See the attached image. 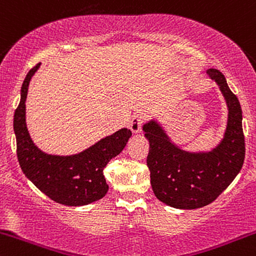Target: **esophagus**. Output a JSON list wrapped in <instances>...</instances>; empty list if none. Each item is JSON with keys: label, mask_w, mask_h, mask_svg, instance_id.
<instances>
[{"label": "esophagus", "mask_w": 256, "mask_h": 256, "mask_svg": "<svg viewBox=\"0 0 256 256\" xmlns=\"http://www.w3.org/2000/svg\"><path fill=\"white\" fill-rule=\"evenodd\" d=\"M143 122H144V120H143L142 115H138V114L134 115V116L131 118V120H130V125H128V126H130V130L132 131L134 134L141 132Z\"/></svg>", "instance_id": "esophagus-1"}]
</instances>
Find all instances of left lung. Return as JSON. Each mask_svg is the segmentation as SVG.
<instances>
[{
    "instance_id": "8db88e82",
    "label": "left lung",
    "mask_w": 256,
    "mask_h": 256,
    "mask_svg": "<svg viewBox=\"0 0 256 256\" xmlns=\"http://www.w3.org/2000/svg\"><path fill=\"white\" fill-rule=\"evenodd\" d=\"M206 74L220 87L227 106L228 120L222 141L212 152L190 153L170 141L158 122L143 126L150 141L147 166L156 198L178 209H198L212 203L238 175L246 156L242 128V108L218 69Z\"/></svg>"
}]
</instances>
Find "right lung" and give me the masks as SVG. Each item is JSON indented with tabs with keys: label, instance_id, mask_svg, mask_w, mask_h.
Segmentation results:
<instances>
[{
	"label": "right lung",
	"instance_id": "obj_1",
	"mask_svg": "<svg viewBox=\"0 0 256 256\" xmlns=\"http://www.w3.org/2000/svg\"><path fill=\"white\" fill-rule=\"evenodd\" d=\"M40 63L28 72L14 113V134L19 165L28 178L52 200L78 206L96 202L108 192L103 170L108 162L125 148L130 130L122 128L74 156H50L34 144L25 122V100L30 80Z\"/></svg>",
	"mask_w": 256,
	"mask_h": 256
}]
</instances>
